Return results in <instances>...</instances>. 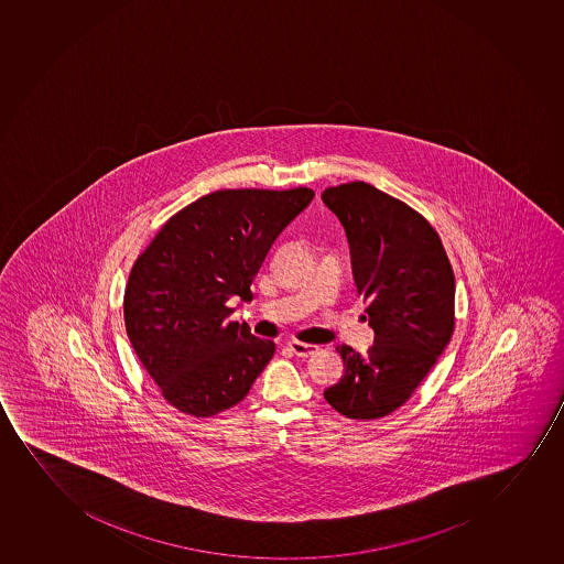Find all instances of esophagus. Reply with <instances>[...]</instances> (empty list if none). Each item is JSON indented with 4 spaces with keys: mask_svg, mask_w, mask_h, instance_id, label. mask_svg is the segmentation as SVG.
I'll return each mask as SVG.
<instances>
[{
    "mask_svg": "<svg viewBox=\"0 0 564 564\" xmlns=\"http://www.w3.org/2000/svg\"><path fill=\"white\" fill-rule=\"evenodd\" d=\"M289 348L296 354L297 358H310V356L321 350L318 346L307 345V343H302V340H291Z\"/></svg>",
    "mask_w": 564,
    "mask_h": 564,
    "instance_id": "obj_1",
    "label": "esophagus"
}]
</instances>
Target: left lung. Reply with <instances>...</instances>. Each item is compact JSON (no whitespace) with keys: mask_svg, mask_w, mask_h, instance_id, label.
<instances>
[{"mask_svg":"<svg viewBox=\"0 0 564 564\" xmlns=\"http://www.w3.org/2000/svg\"><path fill=\"white\" fill-rule=\"evenodd\" d=\"M340 219L375 345L365 356L337 346L345 376L324 391L356 421L399 410L431 372L455 332V273L431 221L404 200L356 181L324 189Z\"/></svg>","mask_w":564,"mask_h":564,"instance_id":"8db88e82","label":"left lung"}]
</instances>
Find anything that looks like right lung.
<instances>
[{"mask_svg":"<svg viewBox=\"0 0 564 564\" xmlns=\"http://www.w3.org/2000/svg\"><path fill=\"white\" fill-rule=\"evenodd\" d=\"M311 188L218 189L171 216L133 262L124 291L128 339L171 406L213 417L249 393L275 351L227 322Z\"/></svg>","mask_w":564,"mask_h":564,"instance_id":"1","label":"right lung"}]
</instances>
